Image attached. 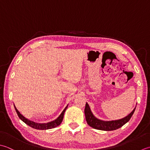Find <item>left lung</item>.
Returning <instances> with one entry per match:
<instances>
[{"label":"left lung","instance_id":"left-lung-1","mask_svg":"<svg viewBox=\"0 0 150 150\" xmlns=\"http://www.w3.org/2000/svg\"><path fill=\"white\" fill-rule=\"evenodd\" d=\"M135 108L133 110L130 114L126 116V117L120 119V120L103 121L99 120V119L94 117L93 112L91 111L89 105H88L87 103H86L85 108V115L87 124L91 127L99 130L112 131L118 129V128L123 126L125 124H126L130 120L131 117H132L134 112H135Z\"/></svg>","mask_w":150,"mask_h":150}]
</instances>
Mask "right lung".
I'll list each match as a JSON object with an SVG mask.
<instances>
[{"mask_svg":"<svg viewBox=\"0 0 150 150\" xmlns=\"http://www.w3.org/2000/svg\"><path fill=\"white\" fill-rule=\"evenodd\" d=\"M15 107V111H16L17 113L19 116V118L21 119V120L23 121L24 123L28 125V126L32 127L33 128H34V129H40V130H45V129H52V128H54V127H56L57 126H59L62 123V122L63 121V116H64V113H65V112L66 111V109L67 108V107H68V105H67L66 108L64 109V110L63 111V112L61 113V115L58 117V118H57L56 120H54L52 122H48V123H43V124H40V123H36V122H34L33 121L31 120H29L28 119L24 117L21 115L19 111H18L17 109V108Z\"/></svg>","mask_w":150,"mask_h":150,"instance_id":"1","label":"right lung"}]
</instances>
